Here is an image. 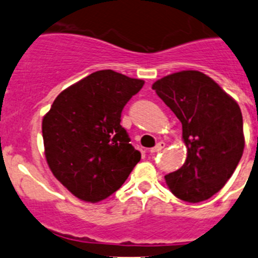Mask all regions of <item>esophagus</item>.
Segmentation results:
<instances>
[{
	"label": "esophagus",
	"mask_w": 258,
	"mask_h": 258,
	"mask_svg": "<svg viewBox=\"0 0 258 258\" xmlns=\"http://www.w3.org/2000/svg\"><path fill=\"white\" fill-rule=\"evenodd\" d=\"M163 148H165V144H163V142H158V144L156 145L155 147H153V148H151V150H150V152H151V153L160 152V151H162Z\"/></svg>",
	"instance_id": "1"
}]
</instances>
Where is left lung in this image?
Wrapping results in <instances>:
<instances>
[{
    "label": "left lung",
    "instance_id": "8db88e82",
    "mask_svg": "<svg viewBox=\"0 0 258 258\" xmlns=\"http://www.w3.org/2000/svg\"><path fill=\"white\" fill-rule=\"evenodd\" d=\"M152 88L181 121L187 147L183 166L166 175V183L182 201H206L225 186L243 153L240 106L211 77L194 70L162 77Z\"/></svg>",
    "mask_w": 258,
    "mask_h": 258
}]
</instances>
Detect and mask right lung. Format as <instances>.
<instances>
[{"label": "right lung", "mask_w": 258, "mask_h": 258, "mask_svg": "<svg viewBox=\"0 0 258 258\" xmlns=\"http://www.w3.org/2000/svg\"><path fill=\"white\" fill-rule=\"evenodd\" d=\"M144 83L112 70L93 72L62 91L43 116L49 170L77 199L91 204L107 199L141 160L119 122Z\"/></svg>", "instance_id": "add662e5"}]
</instances>
